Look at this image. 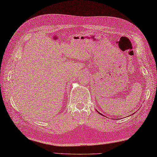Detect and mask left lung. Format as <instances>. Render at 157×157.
<instances>
[{
    "label": "left lung",
    "instance_id": "obj_1",
    "mask_svg": "<svg viewBox=\"0 0 157 157\" xmlns=\"http://www.w3.org/2000/svg\"><path fill=\"white\" fill-rule=\"evenodd\" d=\"M100 114H101V113H100ZM101 115H102V114H101Z\"/></svg>",
    "mask_w": 157,
    "mask_h": 157
}]
</instances>
